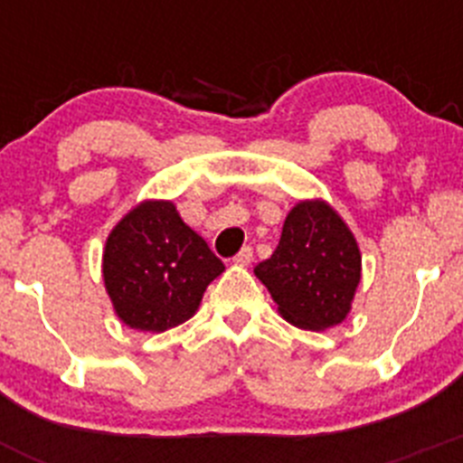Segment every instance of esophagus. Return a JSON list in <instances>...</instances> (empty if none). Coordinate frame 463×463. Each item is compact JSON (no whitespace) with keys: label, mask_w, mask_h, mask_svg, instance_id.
Listing matches in <instances>:
<instances>
[{"label":"esophagus","mask_w":463,"mask_h":463,"mask_svg":"<svg viewBox=\"0 0 463 463\" xmlns=\"http://www.w3.org/2000/svg\"><path fill=\"white\" fill-rule=\"evenodd\" d=\"M250 261H252V248H241L239 255L234 257L236 267H248Z\"/></svg>","instance_id":"obj_1"}]
</instances>
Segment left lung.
<instances>
[{
    "mask_svg": "<svg viewBox=\"0 0 463 463\" xmlns=\"http://www.w3.org/2000/svg\"><path fill=\"white\" fill-rule=\"evenodd\" d=\"M255 276L289 325L325 331L341 325L353 310L362 252L331 203L306 199L288 213L278 248L257 264Z\"/></svg>",
    "mask_w": 463,
    "mask_h": 463,
    "instance_id": "1",
    "label": "left lung"
}]
</instances>
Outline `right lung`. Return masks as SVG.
Masks as SVG:
<instances>
[{
	"instance_id": "right-lung-1",
	"label": "right lung",
	"mask_w": 463,
	"mask_h": 463,
	"mask_svg": "<svg viewBox=\"0 0 463 463\" xmlns=\"http://www.w3.org/2000/svg\"><path fill=\"white\" fill-rule=\"evenodd\" d=\"M224 264L174 202L146 199L110 229L101 273L122 325L159 334L196 313Z\"/></svg>"
}]
</instances>
